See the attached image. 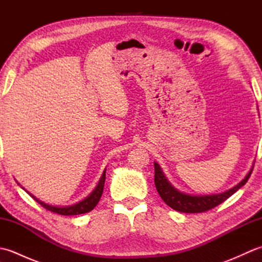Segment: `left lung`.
Instances as JSON below:
<instances>
[{
  "mask_svg": "<svg viewBox=\"0 0 262 262\" xmlns=\"http://www.w3.org/2000/svg\"><path fill=\"white\" fill-rule=\"evenodd\" d=\"M154 182L160 197L171 208H173L177 211H181V213H203V211H207L216 207V206L225 202L233 193L236 192L242 186L246 185L252 173L251 169L240 183H237L235 187L231 188L230 190L225 192L206 194V196H192V194L183 193L172 186L157 162H154Z\"/></svg>",
  "mask_w": 262,
  "mask_h": 262,
  "instance_id": "1",
  "label": "left lung"
}]
</instances>
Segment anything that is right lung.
<instances>
[{"mask_svg": "<svg viewBox=\"0 0 262 262\" xmlns=\"http://www.w3.org/2000/svg\"><path fill=\"white\" fill-rule=\"evenodd\" d=\"M104 181H105V169L103 171V173L100 178V180L98 182V186L96 187V189L89 194V196L83 199L82 202L77 203L75 205H72V206H62V207H58V206H52V205H48L46 203L41 202V200H39L38 198H36L33 194H31L30 192H28L30 194V196L36 200L37 203L40 204L43 208H46L47 210H51L53 213H56L59 215H65V216H70V215H80V214H85L89 213V211H91L94 207H96L97 204L99 203L100 198L102 196V192H103V187H104Z\"/></svg>", "mask_w": 262, "mask_h": 262, "instance_id": "obj_1", "label": "right lung"}]
</instances>
